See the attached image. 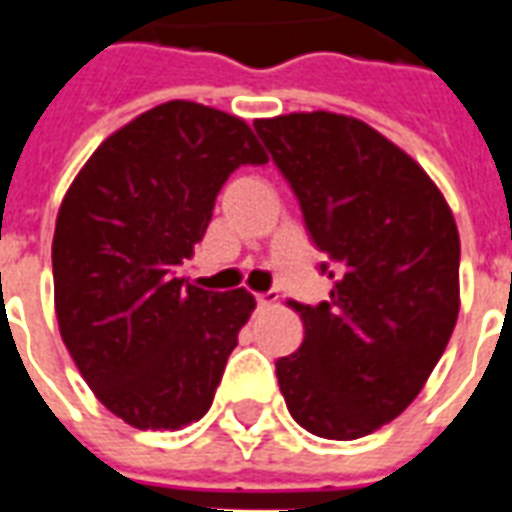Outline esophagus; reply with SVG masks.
<instances>
[{"label":"esophagus","instance_id":"esophagus-1","mask_svg":"<svg viewBox=\"0 0 512 512\" xmlns=\"http://www.w3.org/2000/svg\"><path fill=\"white\" fill-rule=\"evenodd\" d=\"M277 299H279V296L274 293V290H268V293H257V296H255L257 307H271V304H274Z\"/></svg>","mask_w":512,"mask_h":512}]
</instances>
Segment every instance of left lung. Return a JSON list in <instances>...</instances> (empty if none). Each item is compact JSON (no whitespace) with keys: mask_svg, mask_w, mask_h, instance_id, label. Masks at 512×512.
Returning <instances> with one entry per match:
<instances>
[{"mask_svg":"<svg viewBox=\"0 0 512 512\" xmlns=\"http://www.w3.org/2000/svg\"><path fill=\"white\" fill-rule=\"evenodd\" d=\"M329 255V301L296 304L304 343L277 359L290 417L359 439L419 395L458 321L461 241L441 191L376 128L332 112L255 120Z\"/></svg>","mask_w":512,"mask_h":512,"instance_id":"obj_1","label":"left lung"}]
</instances>
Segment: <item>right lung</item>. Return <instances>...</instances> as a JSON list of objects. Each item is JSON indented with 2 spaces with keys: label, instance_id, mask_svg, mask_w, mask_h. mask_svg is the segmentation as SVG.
<instances>
[{
  "label": "right lung",
  "instance_id": "obj_1",
  "mask_svg": "<svg viewBox=\"0 0 512 512\" xmlns=\"http://www.w3.org/2000/svg\"><path fill=\"white\" fill-rule=\"evenodd\" d=\"M266 161L244 120L169 101L109 136L65 194L51 244L62 343L128 425L178 430L211 408L255 299L186 285L178 268L227 178Z\"/></svg>",
  "mask_w": 512,
  "mask_h": 512
}]
</instances>
